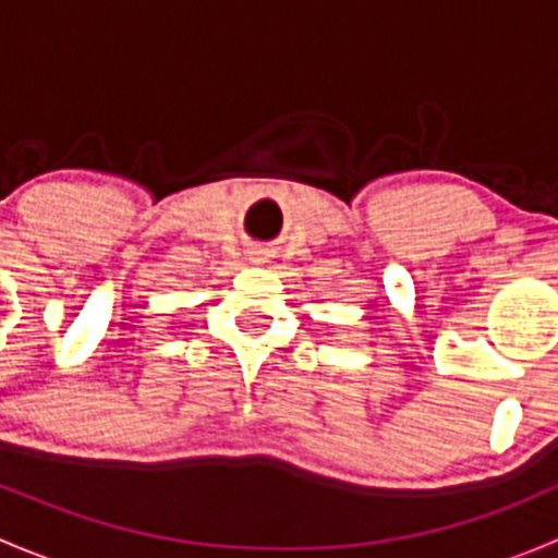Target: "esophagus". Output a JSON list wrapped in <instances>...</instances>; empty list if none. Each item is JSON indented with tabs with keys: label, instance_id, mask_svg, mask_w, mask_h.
I'll return each instance as SVG.
<instances>
[{
	"label": "esophagus",
	"instance_id": "34e87169",
	"mask_svg": "<svg viewBox=\"0 0 558 558\" xmlns=\"http://www.w3.org/2000/svg\"><path fill=\"white\" fill-rule=\"evenodd\" d=\"M247 258H251V262H256V264H262L264 258H267V253H264V251H251V256H247Z\"/></svg>",
	"mask_w": 558,
	"mask_h": 558
}]
</instances>
